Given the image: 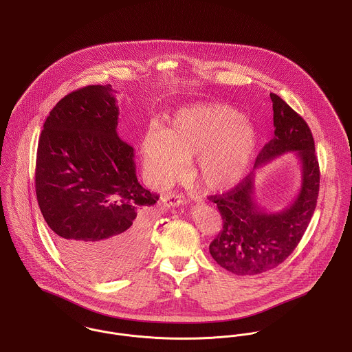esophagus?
Wrapping results in <instances>:
<instances>
[{
	"label": "esophagus",
	"instance_id": "1",
	"mask_svg": "<svg viewBox=\"0 0 352 352\" xmlns=\"http://www.w3.org/2000/svg\"><path fill=\"white\" fill-rule=\"evenodd\" d=\"M162 203L165 207H177L180 204H184L186 200L177 193H165L162 197Z\"/></svg>",
	"mask_w": 352,
	"mask_h": 352
}]
</instances>
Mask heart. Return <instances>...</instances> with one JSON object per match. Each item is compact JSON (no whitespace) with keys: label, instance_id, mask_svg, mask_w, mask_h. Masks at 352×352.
Here are the masks:
<instances>
[{"label":"heart","instance_id":"obj_1","mask_svg":"<svg viewBox=\"0 0 352 352\" xmlns=\"http://www.w3.org/2000/svg\"><path fill=\"white\" fill-rule=\"evenodd\" d=\"M256 145V126L238 110L193 104L177 110L164 130H149L141 142V156L157 186L177 179L184 160L192 159V175L207 191L219 193L242 182Z\"/></svg>","mask_w":352,"mask_h":352}]
</instances>
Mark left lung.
<instances>
[{
	"mask_svg": "<svg viewBox=\"0 0 352 352\" xmlns=\"http://www.w3.org/2000/svg\"><path fill=\"white\" fill-rule=\"evenodd\" d=\"M274 135L259 152L254 170L231 191L210 196L217 203L223 228L210 245L212 258L236 276H254L277 267L301 241L315 212L320 187L319 161L307 122L276 94ZM294 153L302 165V186L288 208L272 213L255 199V170L276 157Z\"/></svg>",
	"mask_w": 352,
	"mask_h": 352,
	"instance_id": "obj_1",
	"label": "left lung"
}]
</instances>
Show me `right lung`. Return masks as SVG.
<instances>
[{
    "mask_svg": "<svg viewBox=\"0 0 352 352\" xmlns=\"http://www.w3.org/2000/svg\"><path fill=\"white\" fill-rule=\"evenodd\" d=\"M118 114L110 85L86 86L56 103L37 146L40 211L65 261L96 280L120 277L145 256L159 200L137 180Z\"/></svg>",
    "mask_w": 352,
    "mask_h": 352,
    "instance_id": "add662e5",
    "label": "right lung"
}]
</instances>
